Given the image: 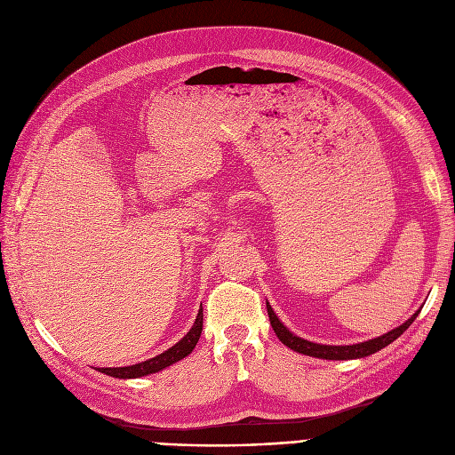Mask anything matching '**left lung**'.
<instances>
[{
	"instance_id": "obj_1",
	"label": "left lung",
	"mask_w": 455,
	"mask_h": 455,
	"mask_svg": "<svg viewBox=\"0 0 455 455\" xmlns=\"http://www.w3.org/2000/svg\"><path fill=\"white\" fill-rule=\"evenodd\" d=\"M266 307H267V316H270V324H272L275 335L283 345H287L289 348L299 352V355L313 356V358H323V360H355V358H365L369 355H375V352H379L380 348L394 343L399 338V335L414 323V318L418 316V313L422 311V309H418L407 323H403L395 330L380 335V338L369 339V341H363V343H356V345H321V343H313V341L298 338V335H294L287 326H284L279 321L277 315L274 313L272 306L267 304V301H266Z\"/></svg>"
}]
</instances>
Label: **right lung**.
I'll return each instance as SVG.
<instances>
[{"instance_id": "1", "label": "right lung", "mask_w": 455, "mask_h": 455, "mask_svg": "<svg viewBox=\"0 0 455 455\" xmlns=\"http://www.w3.org/2000/svg\"><path fill=\"white\" fill-rule=\"evenodd\" d=\"M200 333H202V306L198 309V315L195 318L193 328L188 333H185L174 347L161 352L159 356L149 358V360L140 362V363H134V365H127V367H99L97 371L105 373L108 377H114V379H139V377H144V375L163 371L164 367L172 365V363L180 362L181 358L191 355L193 348L196 347V343L200 339Z\"/></svg>"}]
</instances>
